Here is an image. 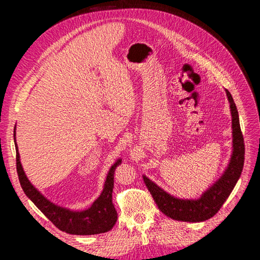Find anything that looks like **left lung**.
I'll list each match as a JSON object with an SVG mask.
<instances>
[{"mask_svg":"<svg viewBox=\"0 0 260 260\" xmlns=\"http://www.w3.org/2000/svg\"><path fill=\"white\" fill-rule=\"evenodd\" d=\"M232 116V155L226 169L216 182L204 192L200 199H178L164 191L152 180L143 176L144 183L158 206L167 217L185 222H201L214 217L229 198L241 177L244 166V139L240 127L239 113L231 93L225 90Z\"/></svg>","mask_w":260,"mask_h":260,"instance_id":"1","label":"left lung"}]
</instances>
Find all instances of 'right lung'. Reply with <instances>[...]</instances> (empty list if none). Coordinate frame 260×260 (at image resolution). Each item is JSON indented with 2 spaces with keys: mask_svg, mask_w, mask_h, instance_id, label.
Instances as JSON below:
<instances>
[{
  "mask_svg": "<svg viewBox=\"0 0 260 260\" xmlns=\"http://www.w3.org/2000/svg\"><path fill=\"white\" fill-rule=\"evenodd\" d=\"M15 129H16V125H15ZM15 132L16 131H14V142L15 147H16V167L20 185L25 194L43 212L44 216L52 221L54 225H56L59 230L69 234L92 235L112 230L117 221V211L112 200L114 174L115 169L118 165L121 164L122 160L120 158L117 159V161L109 169L103 191H102L95 202L92 204L91 207L81 211L70 210L65 207L55 205L54 203L44 198L31 184L21 166L18 146L16 143V138H15L16 133Z\"/></svg>",
  "mask_w": 260,
  "mask_h": 260,
  "instance_id": "obj_1",
  "label": "right lung"
}]
</instances>
